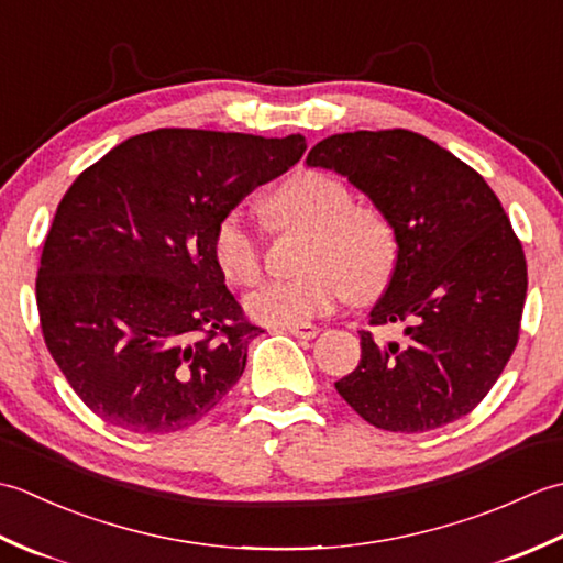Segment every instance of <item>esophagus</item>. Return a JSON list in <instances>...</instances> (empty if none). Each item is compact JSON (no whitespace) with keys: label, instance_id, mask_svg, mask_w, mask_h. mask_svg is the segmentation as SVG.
Here are the masks:
<instances>
[{"label":"esophagus","instance_id":"34e87169","mask_svg":"<svg viewBox=\"0 0 563 563\" xmlns=\"http://www.w3.org/2000/svg\"><path fill=\"white\" fill-rule=\"evenodd\" d=\"M285 331L292 333V336H297V339L312 341V339L317 336V333H319V327H317V324H297V327H288Z\"/></svg>","mask_w":563,"mask_h":563}]
</instances>
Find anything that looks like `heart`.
<instances>
[{"mask_svg": "<svg viewBox=\"0 0 563 563\" xmlns=\"http://www.w3.org/2000/svg\"><path fill=\"white\" fill-rule=\"evenodd\" d=\"M273 224L307 230L302 268L295 280H271L246 297L251 319L271 327H297L336 307L345 288L355 297L379 292L397 263V234L389 218L369 202H353L341 178L300 169L263 200ZM212 254L234 285L258 283L263 239L242 212L232 210L214 227Z\"/></svg>", "mask_w": 563, "mask_h": 563, "instance_id": "heart-1", "label": "heart"}]
</instances>
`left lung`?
<instances>
[{
	"label": "left lung",
	"instance_id": "1",
	"mask_svg": "<svg viewBox=\"0 0 563 563\" xmlns=\"http://www.w3.org/2000/svg\"><path fill=\"white\" fill-rule=\"evenodd\" d=\"M307 166L336 172L387 214L397 263L361 363L336 382L375 428L423 433L470 413L504 373L528 292L522 244L472 166L411 130H357L317 142Z\"/></svg>",
	"mask_w": 563,
	"mask_h": 563
}]
</instances>
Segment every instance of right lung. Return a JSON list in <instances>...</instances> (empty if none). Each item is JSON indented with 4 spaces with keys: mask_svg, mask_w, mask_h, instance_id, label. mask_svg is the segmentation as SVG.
Listing matches in <instances>:
<instances>
[{
    "mask_svg": "<svg viewBox=\"0 0 563 563\" xmlns=\"http://www.w3.org/2000/svg\"><path fill=\"white\" fill-rule=\"evenodd\" d=\"M302 135L162 128L84 169L45 236L35 300L47 351L106 423H198L246 367L249 324L212 254L239 200L300 162Z\"/></svg>",
    "mask_w": 563,
    "mask_h": 563,
    "instance_id": "obj_1",
    "label": "right lung"
}]
</instances>
